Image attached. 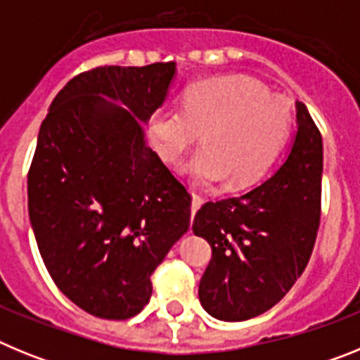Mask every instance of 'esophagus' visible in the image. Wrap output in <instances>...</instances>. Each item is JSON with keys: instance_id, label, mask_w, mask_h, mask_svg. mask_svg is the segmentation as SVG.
Instances as JSON below:
<instances>
[{"instance_id": "1", "label": "esophagus", "mask_w": 360, "mask_h": 360, "mask_svg": "<svg viewBox=\"0 0 360 360\" xmlns=\"http://www.w3.org/2000/svg\"><path fill=\"white\" fill-rule=\"evenodd\" d=\"M202 203H203L202 196H198V195H195V193H193V200H191V219H193V216L196 214V211L202 207Z\"/></svg>"}]
</instances>
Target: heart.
<instances>
[{"label":"heart","instance_id":"heart-1","mask_svg":"<svg viewBox=\"0 0 360 360\" xmlns=\"http://www.w3.org/2000/svg\"><path fill=\"white\" fill-rule=\"evenodd\" d=\"M146 129L160 160L176 171L186 165L195 131H203L205 148L191 160L189 176L203 187L231 180L232 189H245L259 182L281 155L292 110L262 82L219 75L187 86L180 110L158 108L146 120Z\"/></svg>","mask_w":360,"mask_h":360}]
</instances>
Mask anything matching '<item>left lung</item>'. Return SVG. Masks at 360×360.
Listing matches in <instances>:
<instances>
[{
    "label": "left lung",
    "instance_id": "8db88e82",
    "mask_svg": "<svg viewBox=\"0 0 360 360\" xmlns=\"http://www.w3.org/2000/svg\"><path fill=\"white\" fill-rule=\"evenodd\" d=\"M297 131L276 173L238 198L207 202L193 232L212 257L200 303L219 321H247L279 303L307 269L321 216L323 139L307 106L295 103Z\"/></svg>",
    "mask_w": 360,
    "mask_h": 360
}]
</instances>
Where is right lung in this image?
<instances>
[{
    "instance_id": "obj_1",
    "label": "right lung",
    "mask_w": 360,
    "mask_h": 360,
    "mask_svg": "<svg viewBox=\"0 0 360 360\" xmlns=\"http://www.w3.org/2000/svg\"><path fill=\"white\" fill-rule=\"evenodd\" d=\"M176 63L98 66L49 108L28 171V216L57 288L84 311L129 319L191 224V196L146 141Z\"/></svg>"
}]
</instances>
